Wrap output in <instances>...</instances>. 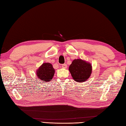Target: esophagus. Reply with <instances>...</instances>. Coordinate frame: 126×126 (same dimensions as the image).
Returning <instances> with one entry per match:
<instances>
[{"label": "esophagus", "mask_w": 126, "mask_h": 126, "mask_svg": "<svg viewBox=\"0 0 126 126\" xmlns=\"http://www.w3.org/2000/svg\"><path fill=\"white\" fill-rule=\"evenodd\" d=\"M62 67L63 68H67V65L66 64H62Z\"/></svg>", "instance_id": "1"}]
</instances>
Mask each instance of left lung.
Masks as SVG:
<instances>
[{"label":"left lung","instance_id":"1","mask_svg":"<svg viewBox=\"0 0 126 126\" xmlns=\"http://www.w3.org/2000/svg\"><path fill=\"white\" fill-rule=\"evenodd\" d=\"M69 70L73 79L78 82H84L92 73L91 64L82 59H74L70 65Z\"/></svg>","mask_w":126,"mask_h":126}]
</instances>
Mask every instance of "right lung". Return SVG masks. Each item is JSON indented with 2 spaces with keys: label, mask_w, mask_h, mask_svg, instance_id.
Listing matches in <instances>:
<instances>
[{
  "label": "right lung",
  "mask_w": 126,
  "mask_h": 126,
  "mask_svg": "<svg viewBox=\"0 0 126 126\" xmlns=\"http://www.w3.org/2000/svg\"><path fill=\"white\" fill-rule=\"evenodd\" d=\"M54 69L50 63H43L37 70V74L39 79L45 82H49L53 78Z\"/></svg>",
  "instance_id": "add662e5"
}]
</instances>
